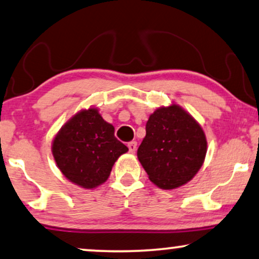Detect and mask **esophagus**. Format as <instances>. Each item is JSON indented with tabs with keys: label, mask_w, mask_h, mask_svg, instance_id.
Instances as JSON below:
<instances>
[{
	"label": "esophagus",
	"mask_w": 259,
	"mask_h": 259,
	"mask_svg": "<svg viewBox=\"0 0 259 259\" xmlns=\"http://www.w3.org/2000/svg\"><path fill=\"white\" fill-rule=\"evenodd\" d=\"M128 148H129V152H131V154H135L137 150V142L131 141L130 143H128Z\"/></svg>",
	"instance_id": "esophagus-1"
}]
</instances>
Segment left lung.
Segmentation results:
<instances>
[{"instance_id": "left-lung-1", "label": "left lung", "mask_w": 259, "mask_h": 259, "mask_svg": "<svg viewBox=\"0 0 259 259\" xmlns=\"http://www.w3.org/2000/svg\"><path fill=\"white\" fill-rule=\"evenodd\" d=\"M145 131L137 157L149 180L165 190L191 181L206 155L205 135L196 119L171 104L150 115Z\"/></svg>"}]
</instances>
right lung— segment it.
Returning a JSON list of instances; mask_svg holds the SVG:
<instances>
[{
    "mask_svg": "<svg viewBox=\"0 0 259 259\" xmlns=\"http://www.w3.org/2000/svg\"><path fill=\"white\" fill-rule=\"evenodd\" d=\"M53 156L61 172L72 183L94 189L104 183L119 156L128 148L96 108L71 117L53 141Z\"/></svg>",
    "mask_w": 259,
    "mask_h": 259,
    "instance_id": "add662e5",
    "label": "right lung"
}]
</instances>
